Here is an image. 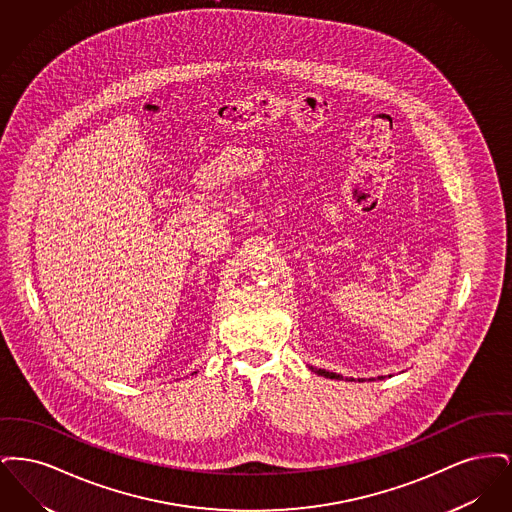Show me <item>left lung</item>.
Instances as JSON below:
<instances>
[{"instance_id": "left-lung-1", "label": "left lung", "mask_w": 512, "mask_h": 512, "mask_svg": "<svg viewBox=\"0 0 512 512\" xmlns=\"http://www.w3.org/2000/svg\"><path fill=\"white\" fill-rule=\"evenodd\" d=\"M311 370H313V372H317L318 376H324V378L343 380V376H341V374H336V372H328V370H324V368H313V366H311ZM382 378H384V376H380V380H382ZM345 380H347V378H345ZM351 380H353V378H351ZM359 382H365V380H363V378H359Z\"/></svg>"}]
</instances>
